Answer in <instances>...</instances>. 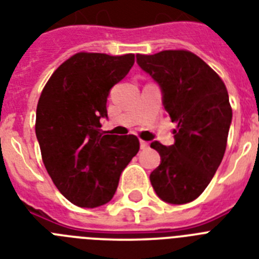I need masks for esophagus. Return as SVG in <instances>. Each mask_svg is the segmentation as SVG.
<instances>
[{"label": "esophagus", "instance_id": "obj_1", "mask_svg": "<svg viewBox=\"0 0 259 259\" xmlns=\"http://www.w3.org/2000/svg\"><path fill=\"white\" fill-rule=\"evenodd\" d=\"M149 148V142L146 141H141V149H148Z\"/></svg>", "mask_w": 259, "mask_h": 259}]
</instances>
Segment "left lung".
Returning a JSON list of instances; mask_svg holds the SVG:
<instances>
[{"label": "left lung", "mask_w": 259, "mask_h": 259, "mask_svg": "<svg viewBox=\"0 0 259 259\" xmlns=\"http://www.w3.org/2000/svg\"><path fill=\"white\" fill-rule=\"evenodd\" d=\"M137 62L161 86L165 110L177 123L174 145L151 142L161 155L151 186L165 202H191L207 188L226 150L233 117L226 86L189 50L137 54Z\"/></svg>", "instance_id": "1"}]
</instances>
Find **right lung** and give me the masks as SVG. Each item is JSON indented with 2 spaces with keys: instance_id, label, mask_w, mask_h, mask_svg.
<instances>
[{
  "instance_id": "obj_1",
  "label": "right lung",
  "mask_w": 259,
  "mask_h": 259,
  "mask_svg": "<svg viewBox=\"0 0 259 259\" xmlns=\"http://www.w3.org/2000/svg\"><path fill=\"white\" fill-rule=\"evenodd\" d=\"M134 65V54L81 52L56 69L39 96L35 136L44 165L65 198L98 207L114 195L119 176L140 150L133 134L100 129L109 92Z\"/></svg>"
}]
</instances>
